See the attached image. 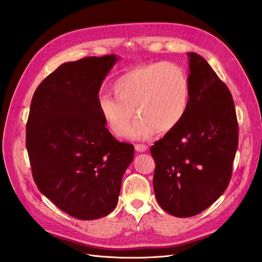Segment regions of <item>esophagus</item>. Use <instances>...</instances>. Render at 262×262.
Masks as SVG:
<instances>
[{"mask_svg": "<svg viewBox=\"0 0 262 262\" xmlns=\"http://www.w3.org/2000/svg\"><path fill=\"white\" fill-rule=\"evenodd\" d=\"M136 149L138 150V152H145V150L147 149V146L144 144H136Z\"/></svg>", "mask_w": 262, "mask_h": 262, "instance_id": "34e87169", "label": "esophagus"}]
</instances>
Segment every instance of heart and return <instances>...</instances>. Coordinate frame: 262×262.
I'll return each instance as SVG.
<instances>
[{
    "mask_svg": "<svg viewBox=\"0 0 262 262\" xmlns=\"http://www.w3.org/2000/svg\"><path fill=\"white\" fill-rule=\"evenodd\" d=\"M116 96L100 94L98 110L115 136L120 137L136 112L139 117L125 136L146 140L158 131L173 130L184 119L190 100V82L184 68L155 62L133 68L114 83Z\"/></svg>",
    "mask_w": 262,
    "mask_h": 262,
    "instance_id": "1",
    "label": "heart"
}]
</instances>
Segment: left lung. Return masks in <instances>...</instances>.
Wrapping results in <instances>:
<instances>
[{
    "label": "left lung",
    "mask_w": 262,
    "mask_h": 262,
    "mask_svg": "<svg viewBox=\"0 0 262 262\" xmlns=\"http://www.w3.org/2000/svg\"><path fill=\"white\" fill-rule=\"evenodd\" d=\"M187 54V113L175 129L150 147L157 202L177 217L196 215L223 194L238 146V123L228 87L201 55Z\"/></svg>",
    "instance_id": "1"
}]
</instances>
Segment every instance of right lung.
<instances>
[{"instance_id":"add662e5","label":"right lung","mask_w":262,"mask_h":262,"mask_svg":"<svg viewBox=\"0 0 262 262\" xmlns=\"http://www.w3.org/2000/svg\"><path fill=\"white\" fill-rule=\"evenodd\" d=\"M115 54L68 62L39 84L26 124L31 172L40 192L69 215L112 213L134 146L106 128L97 98Z\"/></svg>"}]
</instances>
